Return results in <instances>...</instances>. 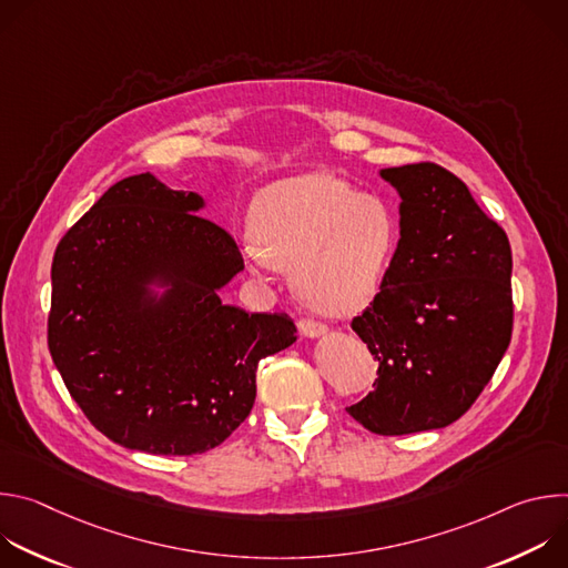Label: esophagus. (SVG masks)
Segmentation results:
<instances>
[{
  "label": "esophagus",
  "mask_w": 568,
  "mask_h": 568,
  "mask_svg": "<svg viewBox=\"0 0 568 568\" xmlns=\"http://www.w3.org/2000/svg\"><path fill=\"white\" fill-rule=\"evenodd\" d=\"M298 333H301L303 337L314 339V337L326 335V333H328V328H326V323H321V321H314V318H301V321H298Z\"/></svg>",
  "instance_id": "esophagus-1"
}]
</instances>
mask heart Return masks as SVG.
I'll list each match as a JSON object with an SVG mask.
<instances>
[{"label": "heart", "instance_id": "b5f03b06", "mask_svg": "<svg viewBox=\"0 0 568 568\" xmlns=\"http://www.w3.org/2000/svg\"><path fill=\"white\" fill-rule=\"evenodd\" d=\"M245 250L258 274L287 270L296 298L323 314L366 305L399 245V213L379 193L333 173H307L265 186L252 202Z\"/></svg>", "mask_w": 568, "mask_h": 568}]
</instances>
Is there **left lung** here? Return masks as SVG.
Returning <instances> with one entry per match:
<instances>
[{"instance_id": "obj_1", "label": "left lung", "mask_w": 568, "mask_h": 568, "mask_svg": "<svg viewBox=\"0 0 568 568\" xmlns=\"http://www.w3.org/2000/svg\"><path fill=\"white\" fill-rule=\"evenodd\" d=\"M399 195V245L353 331L377 359L373 390L346 412L379 436L440 429L480 395L513 337L506 231L438 164L379 173Z\"/></svg>"}]
</instances>
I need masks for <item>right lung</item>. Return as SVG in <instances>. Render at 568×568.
<instances>
[{
    "mask_svg": "<svg viewBox=\"0 0 568 568\" xmlns=\"http://www.w3.org/2000/svg\"><path fill=\"white\" fill-rule=\"evenodd\" d=\"M200 209L197 193L132 175L53 254V364L88 420L128 449L191 456L217 447L254 407L258 362L296 342L287 314L220 301L245 263Z\"/></svg>",
    "mask_w": 568,
    "mask_h": 568,
    "instance_id": "right-lung-1",
    "label": "right lung"
}]
</instances>
